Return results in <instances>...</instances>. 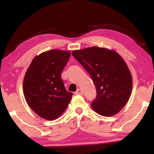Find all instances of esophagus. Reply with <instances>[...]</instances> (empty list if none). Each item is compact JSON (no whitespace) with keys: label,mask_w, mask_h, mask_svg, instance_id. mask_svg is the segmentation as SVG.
I'll list each match as a JSON object with an SVG mask.
<instances>
[{"label":"esophagus","mask_w":154,"mask_h":154,"mask_svg":"<svg viewBox=\"0 0 154 154\" xmlns=\"http://www.w3.org/2000/svg\"><path fill=\"white\" fill-rule=\"evenodd\" d=\"M75 94H81V95H82V94H83V90H82L81 89H78L77 90H76V92H75Z\"/></svg>","instance_id":"obj_1"}]
</instances>
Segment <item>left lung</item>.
<instances>
[{
  "label": "left lung",
  "instance_id": "8db88e82",
  "mask_svg": "<svg viewBox=\"0 0 154 154\" xmlns=\"http://www.w3.org/2000/svg\"><path fill=\"white\" fill-rule=\"evenodd\" d=\"M72 55L95 85L92 108L104 116L119 112L129 100L132 87L131 74L123 58L116 52L99 47L75 50Z\"/></svg>",
  "mask_w": 154,
  "mask_h": 154
}]
</instances>
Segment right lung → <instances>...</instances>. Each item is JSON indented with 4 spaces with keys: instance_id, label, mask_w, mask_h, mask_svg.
Returning a JSON list of instances; mask_svg holds the SVG:
<instances>
[{
    "instance_id": "1",
    "label": "right lung",
    "mask_w": 154,
    "mask_h": 154,
    "mask_svg": "<svg viewBox=\"0 0 154 154\" xmlns=\"http://www.w3.org/2000/svg\"><path fill=\"white\" fill-rule=\"evenodd\" d=\"M70 55L64 50H49L35 57L27 69L23 83L25 99L43 119H57L72 98L73 93L66 90L61 76Z\"/></svg>"
}]
</instances>
